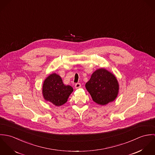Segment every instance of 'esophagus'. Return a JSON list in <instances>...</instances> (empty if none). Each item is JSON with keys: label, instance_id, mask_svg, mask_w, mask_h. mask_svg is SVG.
<instances>
[{"label": "esophagus", "instance_id": "34e87169", "mask_svg": "<svg viewBox=\"0 0 155 155\" xmlns=\"http://www.w3.org/2000/svg\"><path fill=\"white\" fill-rule=\"evenodd\" d=\"M81 87V84L80 83H77L75 84V88H79Z\"/></svg>", "mask_w": 155, "mask_h": 155}]
</instances>
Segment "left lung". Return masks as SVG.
Segmentation results:
<instances>
[{
	"mask_svg": "<svg viewBox=\"0 0 155 155\" xmlns=\"http://www.w3.org/2000/svg\"><path fill=\"white\" fill-rule=\"evenodd\" d=\"M85 87L92 100L100 105H106L116 98L119 85L114 74L104 68L94 71Z\"/></svg>",
	"mask_w": 155,
	"mask_h": 155,
	"instance_id": "8db88e82",
	"label": "left lung"
}]
</instances>
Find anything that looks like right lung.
Instances as JSON below:
<instances>
[{
    "mask_svg": "<svg viewBox=\"0 0 155 155\" xmlns=\"http://www.w3.org/2000/svg\"><path fill=\"white\" fill-rule=\"evenodd\" d=\"M73 91L71 86H66L63 84L59 75L53 73L45 80L42 93L46 101L56 106H60L66 103Z\"/></svg>",
    "mask_w": 155,
    "mask_h": 155,
    "instance_id": "1",
    "label": "right lung"
}]
</instances>
